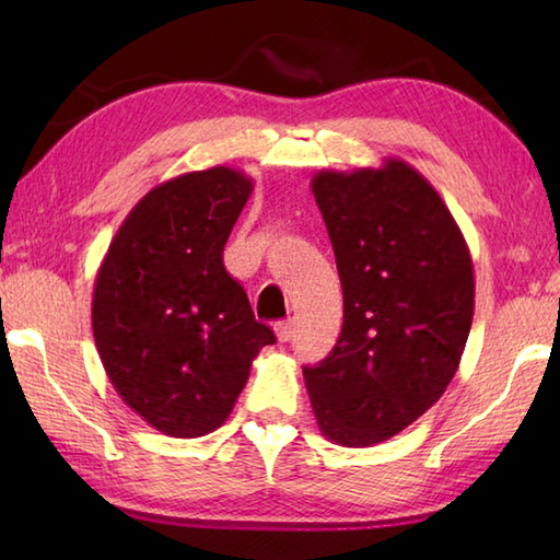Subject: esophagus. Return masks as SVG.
I'll return each instance as SVG.
<instances>
[{
    "mask_svg": "<svg viewBox=\"0 0 560 560\" xmlns=\"http://www.w3.org/2000/svg\"><path fill=\"white\" fill-rule=\"evenodd\" d=\"M273 331H277V339L281 343L291 341V337H293V319H283V323H277V325H273Z\"/></svg>",
    "mask_w": 560,
    "mask_h": 560,
    "instance_id": "obj_1",
    "label": "esophagus"
}]
</instances>
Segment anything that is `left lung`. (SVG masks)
I'll return each instance as SVG.
<instances>
[{
	"instance_id": "left-lung-1",
	"label": "left lung",
	"mask_w": 560,
	"mask_h": 560,
	"mask_svg": "<svg viewBox=\"0 0 560 560\" xmlns=\"http://www.w3.org/2000/svg\"><path fill=\"white\" fill-rule=\"evenodd\" d=\"M311 187L335 247L343 325L303 377L323 435L368 447L411 425L455 377L474 265L445 201L409 163L319 171Z\"/></svg>"
}]
</instances>
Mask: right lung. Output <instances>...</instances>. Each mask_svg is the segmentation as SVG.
Returning a JSON list of instances; mask_svg holds the SVG:
<instances>
[{"instance_id": "1", "label": "right lung", "mask_w": 560, "mask_h": 560, "mask_svg": "<svg viewBox=\"0 0 560 560\" xmlns=\"http://www.w3.org/2000/svg\"><path fill=\"white\" fill-rule=\"evenodd\" d=\"M253 192L229 165L177 175L139 199L93 287V339L117 395L156 431L199 438L229 419L261 347L277 341L223 267Z\"/></svg>"}]
</instances>
